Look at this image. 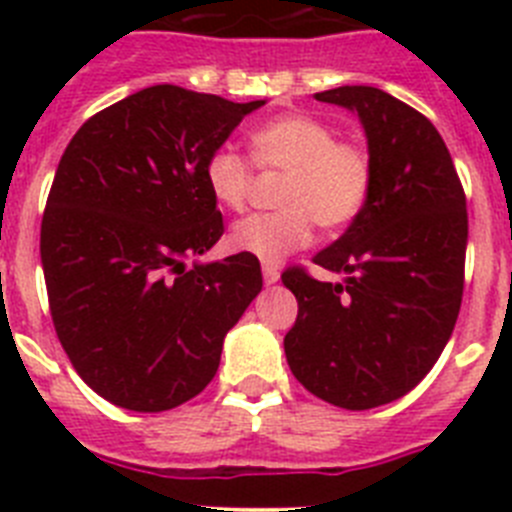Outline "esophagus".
I'll return each mask as SVG.
<instances>
[{"label":"esophagus","instance_id":"34e87169","mask_svg":"<svg viewBox=\"0 0 512 512\" xmlns=\"http://www.w3.org/2000/svg\"><path fill=\"white\" fill-rule=\"evenodd\" d=\"M261 271H264V282L266 284L279 282V269L274 264H264V266H261Z\"/></svg>","mask_w":512,"mask_h":512}]
</instances>
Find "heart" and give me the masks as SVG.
<instances>
[{
    "label": "heart",
    "instance_id": "1",
    "mask_svg": "<svg viewBox=\"0 0 512 512\" xmlns=\"http://www.w3.org/2000/svg\"><path fill=\"white\" fill-rule=\"evenodd\" d=\"M251 161L259 171H284L277 189L282 210L251 215L230 230L238 253L274 264L307 246L315 223L343 230L366 210L374 187L372 151L354 138H336V128L310 112H287L261 122L248 135ZM202 179L212 200L225 210H246L253 171L230 148L205 158Z\"/></svg>",
    "mask_w": 512,
    "mask_h": 512
}]
</instances>
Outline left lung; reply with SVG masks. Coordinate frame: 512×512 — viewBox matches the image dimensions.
<instances>
[{"label":"left lung","instance_id":"left-lung-1","mask_svg":"<svg viewBox=\"0 0 512 512\" xmlns=\"http://www.w3.org/2000/svg\"><path fill=\"white\" fill-rule=\"evenodd\" d=\"M318 102L359 115L374 158L366 210L315 264L346 274H282L297 297L284 354L320 400L369 410L408 395L451 338L464 295L467 197L433 122L377 87H338Z\"/></svg>","mask_w":512,"mask_h":512}]
</instances>
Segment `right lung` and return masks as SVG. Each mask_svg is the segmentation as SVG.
I'll use <instances>...</instances> for the list:
<instances>
[{"label": "right lung", "instance_id": "obj_1", "mask_svg": "<svg viewBox=\"0 0 512 512\" xmlns=\"http://www.w3.org/2000/svg\"><path fill=\"white\" fill-rule=\"evenodd\" d=\"M261 104L156 84L89 117L58 161L40 223L53 328L112 405L161 413L200 395L261 292L248 253L187 269L225 230L205 158Z\"/></svg>", "mask_w": 512, "mask_h": 512}]
</instances>
